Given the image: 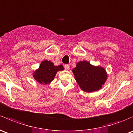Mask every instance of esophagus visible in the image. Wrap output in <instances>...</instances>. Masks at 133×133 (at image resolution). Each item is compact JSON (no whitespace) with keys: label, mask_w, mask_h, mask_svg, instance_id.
Returning <instances> with one entry per match:
<instances>
[{"label":"esophagus","mask_w":133,"mask_h":133,"mask_svg":"<svg viewBox=\"0 0 133 133\" xmlns=\"http://www.w3.org/2000/svg\"><path fill=\"white\" fill-rule=\"evenodd\" d=\"M69 68H70V67H69V64H66V65H64V68H65V70H69Z\"/></svg>","instance_id":"obj_1"}]
</instances>
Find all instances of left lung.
<instances>
[{
	"mask_svg": "<svg viewBox=\"0 0 133 133\" xmlns=\"http://www.w3.org/2000/svg\"><path fill=\"white\" fill-rule=\"evenodd\" d=\"M72 73L79 87L86 92L97 91L103 87L107 79L105 69L95 66L87 61H80L72 69Z\"/></svg>",
	"mask_w": 133,
	"mask_h": 133,
	"instance_id": "left-lung-1",
	"label": "left lung"
}]
</instances>
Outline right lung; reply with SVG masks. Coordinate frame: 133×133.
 <instances>
[{
    "instance_id": "right-lung-1",
    "label": "right lung",
    "mask_w": 133,
    "mask_h": 133,
    "mask_svg": "<svg viewBox=\"0 0 133 133\" xmlns=\"http://www.w3.org/2000/svg\"><path fill=\"white\" fill-rule=\"evenodd\" d=\"M62 70L64 67L62 65L55 66L53 62L45 60L42 61L38 69L34 71L32 76L39 83L47 85L54 80L58 71Z\"/></svg>"
}]
</instances>
